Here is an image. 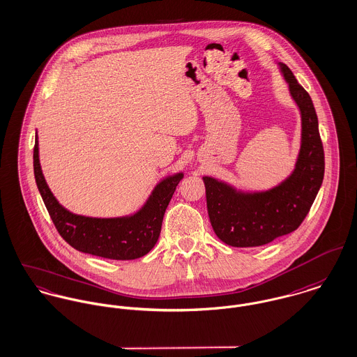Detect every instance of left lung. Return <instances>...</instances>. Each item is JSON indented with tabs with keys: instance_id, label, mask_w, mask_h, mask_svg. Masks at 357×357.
Masks as SVG:
<instances>
[{
	"instance_id": "1",
	"label": "left lung",
	"mask_w": 357,
	"mask_h": 357,
	"mask_svg": "<svg viewBox=\"0 0 357 357\" xmlns=\"http://www.w3.org/2000/svg\"><path fill=\"white\" fill-rule=\"evenodd\" d=\"M280 66L301 113V147L292 174L275 188L257 194L237 192L225 183L203 177L211 227L231 247H259L292 233L307 217L324 181V144L314 103L292 70Z\"/></svg>"
}]
</instances>
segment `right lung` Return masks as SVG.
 Here are the masks:
<instances>
[{"label": "right lung", "instance_id": "1", "mask_svg": "<svg viewBox=\"0 0 357 357\" xmlns=\"http://www.w3.org/2000/svg\"><path fill=\"white\" fill-rule=\"evenodd\" d=\"M33 174L49 215L65 241L80 252L114 260L137 259L151 251L158 241L166 207L183 178V173L165 178L132 217L90 218L65 210L49 190L40 170L38 136L33 146Z\"/></svg>", "mask_w": 357, "mask_h": 357}]
</instances>
